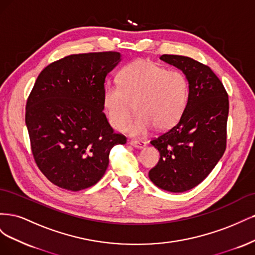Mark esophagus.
<instances>
[{
	"label": "esophagus",
	"instance_id": "obj_1",
	"mask_svg": "<svg viewBox=\"0 0 255 255\" xmlns=\"http://www.w3.org/2000/svg\"><path fill=\"white\" fill-rule=\"evenodd\" d=\"M128 143L130 145L135 146V148H138V149H142L145 146V142L144 141H138V140H128Z\"/></svg>",
	"mask_w": 255,
	"mask_h": 255
}]
</instances>
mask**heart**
<instances>
[{"instance_id": "b5f03b06", "label": "heart", "mask_w": 255, "mask_h": 255, "mask_svg": "<svg viewBox=\"0 0 255 255\" xmlns=\"http://www.w3.org/2000/svg\"><path fill=\"white\" fill-rule=\"evenodd\" d=\"M189 85L184 73L167 70L149 59L132 61L119 73V85L107 84L104 106L112 127L126 129L134 109L137 117L128 128L140 137L155 127L166 130L176 125L186 109Z\"/></svg>"}]
</instances>
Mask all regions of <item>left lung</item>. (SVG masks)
Instances as JSON below:
<instances>
[{
  "mask_svg": "<svg viewBox=\"0 0 255 255\" xmlns=\"http://www.w3.org/2000/svg\"><path fill=\"white\" fill-rule=\"evenodd\" d=\"M159 58L186 75L189 96L176 125L150 141L160 158L149 177L161 189L183 192L201 183L226 151L229 97L208 66L180 55Z\"/></svg>",
  "mask_w": 255,
  "mask_h": 255,
  "instance_id": "obj_1",
  "label": "left lung"
}]
</instances>
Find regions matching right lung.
<instances>
[{
	"label": "right lung",
	"instance_id": "add662e5",
	"mask_svg": "<svg viewBox=\"0 0 255 255\" xmlns=\"http://www.w3.org/2000/svg\"><path fill=\"white\" fill-rule=\"evenodd\" d=\"M119 60L113 51L66 56L43 69L27 98L35 163L60 188L79 191L98 183L113 146L127 143L103 113L105 78Z\"/></svg>",
	"mask_w": 255,
	"mask_h": 255
}]
</instances>
